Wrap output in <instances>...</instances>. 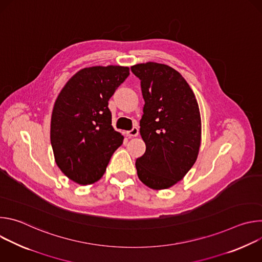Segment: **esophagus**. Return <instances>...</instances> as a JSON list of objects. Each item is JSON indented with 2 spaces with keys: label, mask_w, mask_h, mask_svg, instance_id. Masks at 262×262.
Masks as SVG:
<instances>
[{
  "label": "esophagus",
  "mask_w": 262,
  "mask_h": 262,
  "mask_svg": "<svg viewBox=\"0 0 262 262\" xmlns=\"http://www.w3.org/2000/svg\"><path fill=\"white\" fill-rule=\"evenodd\" d=\"M138 135H139V127L138 126H134L130 130L126 132L127 137H137Z\"/></svg>",
  "instance_id": "1"
}]
</instances>
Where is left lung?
Segmentation results:
<instances>
[{"label": "left lung", "mask_w": 262, "mask_h": 262, "mask_svg": "<svg viewBox=\"0 0 262 262\" xmlns=\"http://www.w3.org/2000/svg\"><path fill=\"white\" fill-rule=\"evenodd\" d=\"M145 101L140 134L146 151L137 159L139 179L154 190L177 183L195 164L201 117L195 94L174 68L147 62L130 67Z\"/></svg>", "instance_id": "1"}]
</instances>
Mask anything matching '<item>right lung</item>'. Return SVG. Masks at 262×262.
I'll return each instance as SVG.
<instances>
[{"instance_id": "add662e5", "label": "right lung", "mask_w": 262, "mask_h": 262, "mask_svg": "<svg viewBox=\"0 0 262 262\" xmlns=\"http://www.w3.org/2000/svg\"><path fill=\"white\" fill-rule=\"evenodd\" d=\"M129 76L124 66L81 69L58 95L51 143L60 170L82 185L99 180L123 136L112 126L108 99Z\"/></svg>"}]
</instances>
